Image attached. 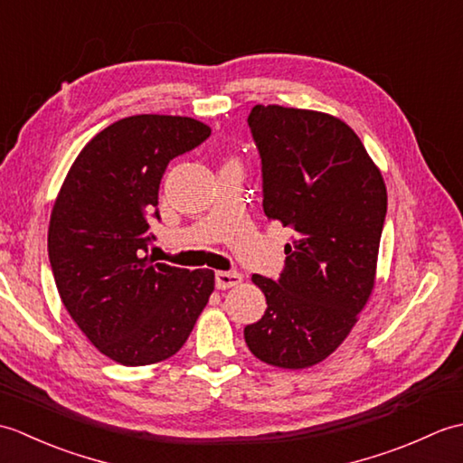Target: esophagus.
Instances as JSON below:
<instances>
[{"mask_svg": "<svg viewBox=\"0 0 463 463\" xmlns=\"http://www.w3.org/2000/svg\"><path fill=\"white\" fill-rule=\"evenodd\" d=\"M241 282H242V274L234 272V270H219L214 274V284L219 290L239 287Z\"/></svg>", "mask_w": 463, "mask_h": 463, "instance_id": "34e87169", "label": "esophagus"}]
</instances>
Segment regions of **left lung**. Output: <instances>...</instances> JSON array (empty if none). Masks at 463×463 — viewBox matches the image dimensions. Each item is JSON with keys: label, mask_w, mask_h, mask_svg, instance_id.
Instances as JSON below:
<instances>
[{"label": "left lung", "mask_w": 463, "mask_h": 463, "mask_svg": "<svg viewBox=\"0 0 463 463\" xmlns=\"http://www.w3.org/2000/svg\"><path fill=\"white\" fill-rule=\"evenodd\" d=\"M262 161V209L292 226L279 280L252 274L269 308L244 328L270 366L300 370L346 340L376 282L388 194L358 135L338 117L280 105L249 115Z\"/></svg>", "instance_id": "left-lung-1"}]
</instances>
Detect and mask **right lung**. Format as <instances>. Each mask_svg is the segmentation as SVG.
<instances>
[{
    "mask_svg": "<svg viewBox=\"0 0 463 463\" xmlns=\"http://www.w3.org/2000/svg\"><path fill=\"white\" fill-rule=\"evenodd\" d=\"M209 135L191 117H125L83 146L55 199L47 250L59 297L93 346L123 366L179 352L214 290L209 269L145 257L166 165Z\"/></svg>",
    "mask_w": 463,
    "mask_h": 463,
    "instance_id": "1",
    "label": "right lung"
}]
</instances>
